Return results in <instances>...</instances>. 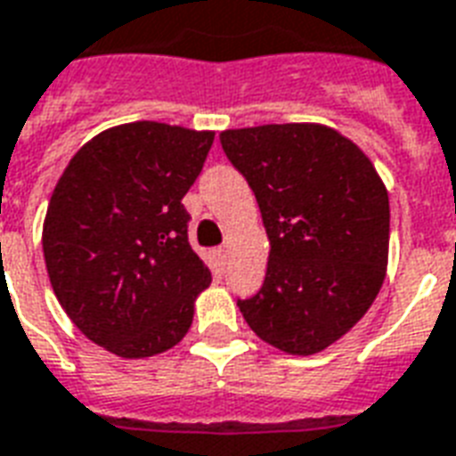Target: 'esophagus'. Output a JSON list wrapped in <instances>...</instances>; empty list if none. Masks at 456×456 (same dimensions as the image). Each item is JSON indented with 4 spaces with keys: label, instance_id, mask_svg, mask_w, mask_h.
I'll return each instance as SVG.
<instances>
[{
    "label": "esophagus",
    "instance_id": "esophagus-1",
    "mask_svg": "<svg viewBox=\"0 0 456 456\" xmlns=\"http://www.w3.org/2000/svg\"><path fill=\"white\" fill-rule=\"evenodd\" d=\"M215 256H217L219 263H224V258H227V248H224V246H219V248H215Z\"/></svg>",
    "mask_w": 456,
    "mask_h": 456
}]
</instances>
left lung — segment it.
<instances>
[{
	"instance_id": "obj_1",
	"label": "left lung",
	"mask_w": 456,
	"mask_h": 456,
	"mask_svg": "<svg viewBox=\"0 0 456 456\" xmlns=\"http://www.w3.org/2000/svg\"><path fill=\"white\" fill-rule=\"evenodd\" d=\"M251 185L271 239L263 288L239 299L261 340L314 355L355 326L382 289L389 193L367 154L319 123L258 125L219 134Z\"/></svg>"
}]
</instances>
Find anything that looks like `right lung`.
I'll return each instance as SVG.
<instances>
[{"label": "right lung", "instance_id": "1", "mask_svg": "<svg viewBox=\"0 0 456 456\" xmlns=\"http://www.w3.org/2000/svg\"><path fill=\"white\" fill-rule=\"evenodd\" d=\"M215 133L137 120L74 154L50 198L43 256L74 326L118 357L174 348L193 323L210 268L188 244L183 195Z\"/></svg>", "mask_w": 456, "mask_h": 456}]
</instances>
